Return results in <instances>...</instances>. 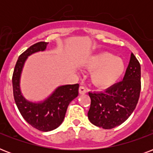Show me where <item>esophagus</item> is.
<instances>
[{
  "instance_id": "1",
  "label": "esophagus",
  "mask_w": 153,
  "mask_h": 153,
  "mask_svg": "<svg viewBox=\"0 0 153 153\" xmlns=\"http://www.w3.org/2000/svg\"><path fill=\"white\" fill-rule=\"evenodd\" d=\"M79 91V94H85L86 93V89L85 88L84 86H80Z\"/></svg>"
}]
</instances>
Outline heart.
<instances>
[{
	"label": "heart",
	"instance_id": "heart-1",
	"mask_svg": "<svg viewBox=\"0 0 153 153\" xmlns=\"http://www.w3.org/2000/svg\"><path fill=\"white\" fill-rule=\"evenodd\" d=\"M91 72V81L100 88L109 87L118 81L126 70L123 59L114 56L109 52H102L94 55L86 62Z\"/></svg>",
	"mask_w": 153,
	"mask_h": 153
}]
</instances>
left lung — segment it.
Instances as JSON below:
<instances>
[{"mask_svg": "<svg viewBox=\"0 0 153 153\" xmlns=\"http://www.w3.org/2000/svg\"><path fill=\"white\" fill-rule=\"evenodd\" d=\"M140 87V62L132 53L122 81L103 92H89L91 103L87 115L90 121L105 129L120 126L135 109Z\"/></svg>", "mask_w": 153, "mask_h": 153, "instance_id": "8db88e82", "label": "left lung"}]
</instances>
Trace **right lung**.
<instances>
[{
	"label": "right lung",
	"instance_id": "obj_1",
	"mask_svg": "<svg viewBox=\"0 0 153 153\" xmlns=\"http://www.w3.org/2000/svg\"><path fill=\"white\" fill-rule=\"evenodd\" d=\"M48 43L39 42L33 44L19 56L13 74V96L16 106L25 121L33 128L48 132L58 128L65 117L70 102L79 95V84L64 85L55 89L43 102L27 100L20 91V81L25 62L29 55L44 51Z\"/></svg>",
	"mask_w": 153,
	"mask_h": 153
}]
</instances>
